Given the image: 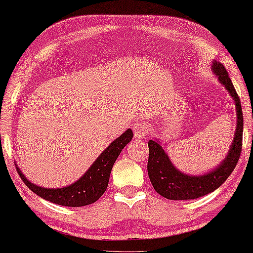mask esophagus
<instances>
[{
  "label": "esophagus",
  "instance_id": "esophagus-1",
  "mask_svg": "<svg viewBox=\"0 0 253 253\" xmlns=\"http://www.w3.org/2000/svg\"><path fill=\"white\" fill-rule=\"evenodd\" d=\"M132 130H133L134 137L141 139V138H145V137L147 136V133H148V126H147L146 123H144V122H138L136 124H133Z\"/></svg>",
  "mask_w": 253,
  "mask_h": 253
}]
</instances>
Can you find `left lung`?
Instances as JSON below:
<instances>
[{
	"label": "left lung",
	"instance_id": "1",
	"mask_svg": "<svg viewBox=\"0 0 253 253\" xmlns=\"http://www.w3.org/2000/svg\"><path fill=\"white\" fill-rule=\"evenodd\" d=\"M212 70L217 76L221 84L230 93L236 105L237 124L233 144H231L227 158H224V160L216 169L202 176H190L183 174L172 166L160 144L154 140L148 141L150 154H148L147 172L150 176V181L155 191L167 199H197L213 192L229 177L240 159L242 140H243V113H242L240 96L237 95L236 89L223 64L216 61L213 62Z\"/></svg>",
	"mask_w": 253,
	"mask_h": 253
}]
</instances>
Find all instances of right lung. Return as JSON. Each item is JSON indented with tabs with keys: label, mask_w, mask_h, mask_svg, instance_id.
<instances>
[{
	"label": "right lung",
	"mask_w": 253,
	"mask_h": 253,
	"mask_svg": "<svg viewBox=\"0 0 253 253\" xmlns=\"http://www.w3.org/2000/svg\"><path fill=\"white\" fill-rule=\"evenodd\" d=\"M132 130L127 129L100 154V157L91 166V168L83 175V177L79 178L74 184L65 186V188H41L26 179L19 168H17V171L27 188L48 202L68 207L89 205V204L95 203L106 191L113 166L123 148L132 139Z\"/></svg>",
	"instance_id": "1"
}]
</instances>
